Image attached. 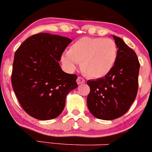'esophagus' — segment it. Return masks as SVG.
<instances>
[{"label":"esophagus","mask_w":152,"mask_h":152,"mask_svg":"<svg viewBox=\"0 0 152 152\" xmlns=\"http://www.w3.org/2000/svg\"><path fill=\"white\" fill-rule=\"evenodd\" d=\"M76 82H77L78 85H82V84L85 83V80L83 78L81 77V76H79V77L77 78V79H76Z\"/></svg>","instance_id":"1"}]
</instances>
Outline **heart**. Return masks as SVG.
<instances>
[{
	"instance_id": "heart-1",
	"label": "heart",
	"mask_w": 152,
	"mask_h": 152,
	"mask_svg": "<svg viewBox=\"0 0 152 152\" xmlns=\"http://www.w3.org/2000/svg\"><path fill=\"white\" fill-rule=\"evenodd\" d=\"M118 57V48L109 38L83 37L76 40L62 55V60L70 69L81 63V70L93 79L108 74L114 67Z\"/></svg>"
}]
</instances>
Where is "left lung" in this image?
Masks as SVG:
<instances>
[{
  "mask_svg": "<svg viewBox=\"0 0 152 152\" xmlns=\"http://www.w3.org/2000/svg\"><path fill=\"white\" fill-rule=\"evenodd\" d=\"M113 38L118 48L113 68L104 77L87 82L90 88L87 107L93 116L102 120H113L125 114L138 90L140 62L137 55L121 38Z\"/></svg>",
  "mask_w": 152,
  "mask_h": 152,
  "instance_id": "left-lung-1",
  "label": "left lung"
}]
</instances>
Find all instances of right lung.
<instances>
[{
	"label": "right lung",
	"mask_w": 152,
	"mask_h": 152,
	"mask_svg": "<svg viewBox=\"0 0 152 152\" xmlns=\"http://www.w3.org/2000/svg\"><path fill=\"white\" fill-rule=\"evenodd\" d=\"M71 39L40 33L27 38L15 53L12 85L22 108L39 120L60 115L77 76L62 71L58 61Z\"/></svg>",
	"instance_id": "1"
}]
</instances>
